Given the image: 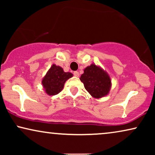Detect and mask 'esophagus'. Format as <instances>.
Segmentation results:
<instances>
[{
  "label": "esophagus",
  "mask_w": 155,
  "mask_h": 155,
  "mask_svg": "<svg viewBox=\"0 0 155 155\" xmlns=\"http://www.w3.org/2000/svg\"><path fill=\"white\" fill-rule=\"evenodd\" d=\"M73 75H75V77H79V76H80V73H78V71H75V72H74V73H73Z\"/></svg>",
  "instance_id": "obj_1"
}]
</instances>
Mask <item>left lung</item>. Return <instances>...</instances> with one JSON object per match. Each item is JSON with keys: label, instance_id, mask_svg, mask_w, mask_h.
Returning a JSON list of instances; mask_svg holds the SVG:
<instances>
[{"label": "left lung", "instance_id": "1", "mask_svg": "<svg viewBox=\"0 0 155 155\" xmlns=\"http://www.w3.org/2000/svg\"><path fill=\"white\" fill-rule=\"evenodd\" d=\"M80 80L84 84L85 90L95 99L107 96L111 87V80L109 74L94 63L84 69V73L82 74Z\"/></svg>", "mask_w": 155, "mask_h": 155}]
</instances>
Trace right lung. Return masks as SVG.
I'll use <instances>...</instances> for the list:
<instances>
[{
    "label": "right lung",
    "instance_id": "right-lung-1",
    "mask_svg": "<svg viewBox=\"0 0 155 155\" xmlns=\"http://www.w3.org/2000/svg\"><path fill=\"white\" fill-rule=\"evenodd\" d=\"M73 75L69 72L65 73L61 67L53 64L41 80L46 94L49 96L58 94L64 87L66 80L73 77Z\"/></svg>",
    "mask_w": 155,
    "mask_h": 155
}]
</instances>
